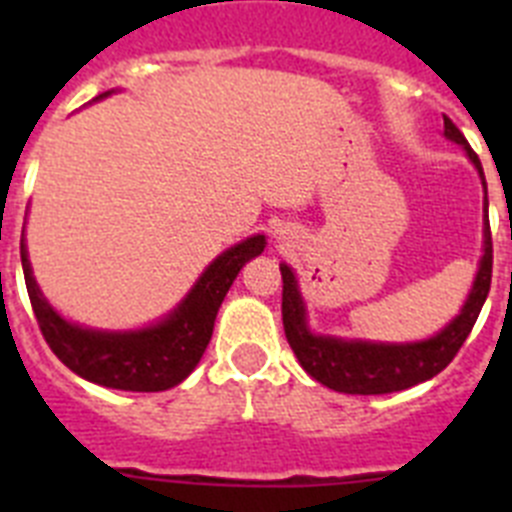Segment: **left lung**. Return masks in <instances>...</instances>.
<instances>
[{"mask_svg": "<svg viewBox=\"0 0 512 512\" xmlns=\"http://www.w3.org/2000/svg\"><path fill=\"white\" fill-rule=\"evenodd\" d=\"M443 135L469 153L472 164L482 174L477 153L467 143L464 133L456 128L449 117L443 115ZM485 182V174H482ZM487 189V184H485ZM487 212V200H485ZM282 269V323L287 341L300 359L302 369L312 379L346 395H387V392H400L436 377L454 361L459 348L464 346L467 336L472 333L474 323L479 318V310L485 305L487 292L492 282V233L490 220L485 223V256L479 264L477 279H474L472 295L467 305L451 320L438 336L420 343H405V346H384V343H364V341H338L328 336H312L305 323V305L297 292L295 274L289 266Z\"/></svg>", "mask_w": 512, "mask_h": 512, "instance_id": "1", "label": "left lung"}]
</instances>
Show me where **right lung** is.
<instances>
[{
	"mask_svg": "<svg viewBox=\"0 0 512 512\" xmlns=\"http://www.w3.org/2000/svg\"><path fill=\"white\" fill-rule=\"evenodd\" d=\"M110 92H104L107 97ZM266 246L264 235L228 248L217 256L202 279L194 284L187 300L171 312L164 323L135 333H102L71 325L40 297V289L30 271L25 243H20L22 271H25L27 295L38 318L40 333L53 354L69 366L71 372L102 387L128 392H161L189 377L200 364L212 338L217 310L228 295L230 284L238 277L248 259L259 256Z\"/></svg>",
	"mask_w": 512,
	"mask_h": 512,
	"instance_id": "1",
	"label": "right lung"
}]
</instances>
